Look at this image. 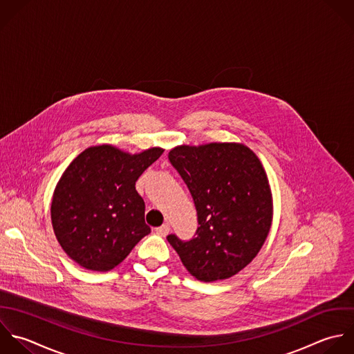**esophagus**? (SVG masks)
<instances>
[{
  "label": "esophagus",
  "instance_id": "1",
  "mask_svg": "<svg viewBox=\"0 0 354 354\" xmlns=\"http://www.w3.org/2000/svg\"><path fill=\"white\" fill-rule=\"evenodd\" d=\"M169 230H171L169 225H168V223H164L162 226H160V227L156 229V233H157L158 236H161V237H165V236L169 233Z\"/></svg>",
  "mask_w": 354,
  "mask_h": 354
}]
</instances>
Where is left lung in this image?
Here are the masks:
<instances>
[{
  "label": "left lung",
  "instance_id": "1",
  "mask_svg": "<svg viewBox=\"0 0 354 354\" xmlns=\"http://www.w3.org/2000/svg\"><path fill=\"white\" fill-rule=\"evenodd\" d=\"M169 162L187 185L198 227L189 241L167 237L187 272L200 281L229 279L261 251L273 218L266 172L240 143L178 146Z\"/></svg>",
  "mask_w": 354,
  "mask_h": 354
}]
</instances>
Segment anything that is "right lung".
Returning a JSON list of instances; mask_svg holds the SVG:
<instances>
[{
    "label": "right lung",
    "mask_w": 354,
    "mask_h": 354,
    "mask_svg": "<svg viewBox=\"0 0 354 354\" xmlns=\"http://www.w3.org/2000/svg\"><path fill=\"white\" fill-rule=\"evenodd\" d=\"M162 151L151 147L129 154L102 145L71 161L55 187L50 219L60 247L74 262L109 272L150 233L135 183Z\"/></svg>",
    "instance_id": "1"
}]
</instances>
